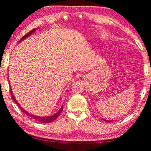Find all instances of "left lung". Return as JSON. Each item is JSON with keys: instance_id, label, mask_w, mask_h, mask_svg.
I'll return each instance as SVG.
<instances>
[{"instance_id": "left-lung-1", "label": "left lung", "mask_w": 151, "mask_h": 151, "mask_svg": "<svg viewBox=\"0 0 151 151\" xmlns=\"http://www.w3.org/2000/svg\"><path fill=\"white\" fill-rule=\"evenodd\" d=\"M104 120H105V119H104ZM105 121H106V122H109V121H108V120H105Z\"/></svg>"}]
</instances>
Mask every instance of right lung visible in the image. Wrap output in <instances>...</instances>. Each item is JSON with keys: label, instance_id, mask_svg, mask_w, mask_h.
Masks as SVG:
<instances>
[{"label": "right lung", "instance_id": "1", "mask_svg": "<svg viewBox=\"0 0 151 151\" xmlns=\"http://www.w3.org/2000/svg\"><path fill=\"white\" fill-rule=\"evenodd\" d=\"M35 30H36V29H32V31H30L29 32H28V33H27V34H25V35L22 38V39H20V41H22V40H23V39H26L27 37H28L29 36H30L31 34H32V33H34V31H35ZM10 93H11L12 99H13V101H14V103H16V104H17V105H18V106H19V108H20V110H22V111L24 112V113L26 114L27 115H28L29 117L32 118V119H34V120H36V121H37V122H41V123H49V122H53L54 120H55V119H57L58 117V116H59L60 114L61 113L62 111H63V107H62V108H60V110L59 111H58V112H57V113H55V115H52V116H49V117H40V116L33 115H32V114L29 113L28 112L25 111V110H24V109H23L22 108L20 105H19V103H17V101H16V99H14L13 94H12V89H11V88H10Z\"/></svg>", "mask_w": 151, "mask_h": 151}]
</instances>
